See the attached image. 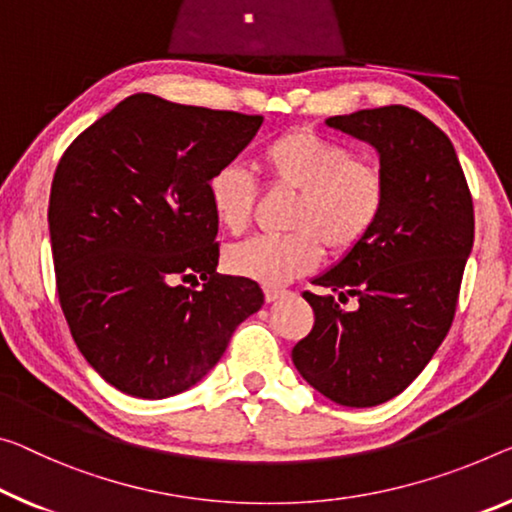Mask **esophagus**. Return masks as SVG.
I'll return each mask as SVG.
<instances>
[{
  "label": "esophagus",
  "mask_w": 512,
  "mask_h": 512,
  "mask_svg": "<svg viewBox=\"0 0 512 512\" xmlns=\"http://www.w3.org/2000/svg\"><path fill=\"white\" fill-rule=\"evenodd\" d=\"M283 295H288L286 290L283 288H274V286H265V300L267 302H277L279 297H283Z\"/></svg>",
  "instance_id": "esophagus-1"
}]
</instances>
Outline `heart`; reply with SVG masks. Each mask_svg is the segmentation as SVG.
<instances>
[{
	"instance_id": "b5f03b06",
	"label": "heart",
	"mask_w": 512,
	"mask_h": 512,
	"mask_svg": "<svg viewBox=\"0 0 512 512\" xmlns=\"http://www.w3.org/2000/svg\"><path fill=\"white\" fill-rule=\"evenodd\" d=\"M261 164L272 185L297 192L286 235H256L224 254L226 270L265 286L311 272L322 256L348 254L375 229L387 199V180L371 157H352L341 141L295 128L267 141ZM215 222L245 231L256 206V185L238 164L212 171L206 185Z\"/></svg>"
}]
</instances>
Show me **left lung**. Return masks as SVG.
<instances>
[{
	"mask_svg": "<svg viewBox=\"0 0 512 512\" xmlns=\"http://www.w3.org/2000/svg\"><path fill=\"white\" fill-rule=\"evenodd\" d=\"M325 123L375 148L387 199L371 235L313 279L327 293H304L316 322L293 364L334 403L375 407L410 387L451 329L474 203L451 139L416 109H361ZM334 294L360 306L345 312Z\"/></svg>",
	"mask_w": 512,
	"mask_h": 512,
	"instance_id": "left-lung-1",
	"label": "left lung"
}]
</instances>
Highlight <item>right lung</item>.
<instances>
[{"label": "right lung", "mask_w": 512, "mask_h": 512, "mask_svg": "<svg viewBox=\"0 0 512 512\" xmlns=\"http://www.w3.org/2000/svg\"><path fill=\"white\" fill-rule=\"evenodd\" d=\"M261 125L135 93L61 157L47 210L59 302L84 359L128 396L194 387L263 306L256 281L217 272L206 192Z\"/></svg>", "instance_id": "add662e5"}]
</instances>
